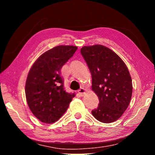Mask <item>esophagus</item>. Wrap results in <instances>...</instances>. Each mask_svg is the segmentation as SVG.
Instances as JSON below:
<instances>
[{"instance_id":"esophagus-1","label":"esophagus","mask_w":155,"mask_h":155,"mask_svg":"<svg viewBox=\"0 0 155 155\" xmlns=\"http://www.w3.org/2000/svg\"><path fill=\"white\" fill-rule=\"evenodd\" d=\"M78 93L81 96H83L84 94H85V90L84 88L81 87V88L79 89V90H78Z\"/></svg>"}]
</instances>
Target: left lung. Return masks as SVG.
Here are the masks:
<instances>
[{
    "label": "left lung",
    "mask_w": 155,
    "mask_h": 155,
    "mask_svg": "<svg viewBox=\"0 0 155 155\" xmlns=\"http://www.w3.org/2000/svg\"><path fill=\"white\" fill-rule=\"evenodd\" d=\"M81 52L92 77L91 88L99 99L91 114L101 122H114L127 110L132 96L128 68L115 52L103 45L83 46Z\"/></svg>",
    "instance_id": "left-lung-1"
}]
</instances>
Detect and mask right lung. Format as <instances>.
<instances>
[{
    "label": "right lung",
    "mask_w": 155,
    "mask_h": 155,
    "mask_svg": "<svg viewBox=\"0 0 155 155\" xmlns=\"http://www.w3.org/2000/svg\"><path fill=\"white\" fill-rule=\"evenodd\" d=\"M77 50L74 46L54 47L39 57L28 72L26 98L31 112L41 122L57 121L75 96L65 91L60 72Z\"/></svg>",
    "instance_id": "add662e5"
}]
</instances>
